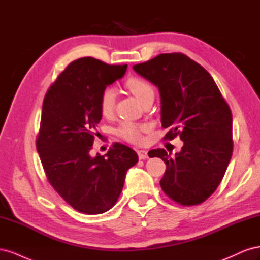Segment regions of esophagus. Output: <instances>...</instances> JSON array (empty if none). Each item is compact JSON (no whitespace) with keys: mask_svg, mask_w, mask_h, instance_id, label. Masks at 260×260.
I'll list each match as a JSON object with an SVG mask.
<instances>
[{"mask_svg":"<svg viewBox=\"0 0 260 260\" xmlns=\"http://www.w3.org/2000/svg\"><path fill=\"white\" fill-rule=\"evenodd\" d=\"M138 156L140 159H146L148 158V154H147V151H138Z\"/></svg>","mask_w":260,"mask_h":260,"instance_id":"obj_1","label":"esophagus"}]
</instances>
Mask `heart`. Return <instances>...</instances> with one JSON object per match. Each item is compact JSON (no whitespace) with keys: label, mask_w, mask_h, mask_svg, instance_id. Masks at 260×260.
Returning a JSON list of instances; mask_svg holds the SVG:
<instances>
[{"label":"heart","mask_w":260,"mask_h":260,"mask_svg":"<svg viewBox=\"0 0 260 260\" xmlns=\"http://www.w3.org/2000/svg\"><path fill=\"white\" fill-rule=\"evenodd\" d=\"M125 88H127L133 96H135L141 104H144L148 101H153L155 92L152 84L147 82L142 78L132 77L125 81ZM116 95L112 89H105L102 92L100 96V112L104 117H111L114 112ZM146 129V125L137 124L132 122H123L117 130V133L123 140L130 143L140 144L142 143L143 136L142 132Z\"/></svg>","instance_id":"obj_1"}]
</instances>
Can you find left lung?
I'll return each instance as SVG.
<instances>
[{
  "label": "left lung",
  "instance_id": "left-lung-1",
  "mask_svg": "<svg viewBox=\"0 0 260 260\" xmlns=\"http://www.w3.org/2000/svg\"><path fill=\"white\" fill-rule=\"evenodd\" d=\"M133 69L158 88L161 125L170 129L165 139L183 141L172 157L164 148L148 153L166 164L162 191L181 205H199L216 191L231 159L230 107L210 74L184 54H160Z\"/></svg>",
  "mask_w": 260,
  "mask_h": 260
}]
</instances>
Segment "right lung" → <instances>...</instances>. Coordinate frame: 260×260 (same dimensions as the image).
<instances>
[{
	"mask_svg": "<svg viewBox=\"0 0 260 260\" xmlns=\"http://www.w3.org/2000/svg\"><path fill=\"white\" fill-rule=\"evenodd\" d=\"M125 70L127 65L79 58L58 76L43 101L36 143L46 178L64 201L86 215L103 214L115 205L125 174L139 160L120 143L104 156L90 154L102 119L101 94Z\"/></svg>",
	"mask_w": 260,
	"mask_h": 260,
	"instance_id": "obj_1",
	"label": "right lung"
}]
</instances>
